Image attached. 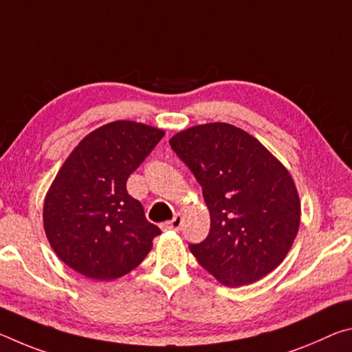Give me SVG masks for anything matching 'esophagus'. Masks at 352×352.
<instances>
[{"label": "esophagus", "instance_id": "34e87169", "mask_svg": "<svg viewBox=\"0 0 352 352\" xmlns=\"http://www.w3.org/2000/svg\"><path fill=\"white\" fill-rule=\"evenodd\" d=\"M182 223H183V219H182V216H180V214H175L174 219H172L170 222L166 223V226H168V228H170V230H175V231H178V230L182 228Z\"/></svg>", "mask_w": 352, "mask_h": 352}]
</instances>
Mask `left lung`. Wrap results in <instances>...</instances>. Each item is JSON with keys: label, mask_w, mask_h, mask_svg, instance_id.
Wrapping results in <instances>:
<instances>
[{"label": "left lung", "mask_w": 352, "mask_h": 352, "mask_svg": "<svg viewBox=\"0 0 352 352\" xmlns=\"http://www.w3.org/2000/svg\"><path fill=\"white\" fill-rule=\"evenodd\" d=\"M169 144L200 183L210 210L206 239L189 245L199 264L228 287L269 275L300 226L289 170L252 135L225 122L186 129Z\"/></svg>", "instance_id": "8db88e82"}]
</instances>
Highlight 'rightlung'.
<instances>
[{
	"instance_id": "right-lung-1",
	"label": "right lung",
	"mask_w": 352,
	"mask_h": 352,
	"mask_svg": "<svg viewBox=\"0 0 352 352\" xmlns=\"http://www.w3.org/2000/svg\"><path fill=\"white\" fill-rule=\"evenodd\" d=\"M164 136L162 129L115 121L87 135L58 170L43 206L52 250L80 275L110 281L138 267L162 231L148 222L127 178Z\"/></svg>"
}]
</instances>
